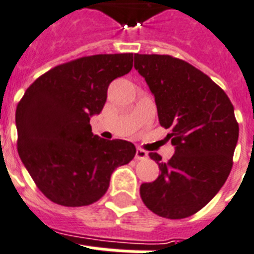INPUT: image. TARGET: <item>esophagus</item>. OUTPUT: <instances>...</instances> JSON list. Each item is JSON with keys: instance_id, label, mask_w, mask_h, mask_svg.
Instances as JSON below:
<instances>
[{"instance_id": "esophagus-1", "label": "esophagus", "mask_w": 254, "mask_h": 254, "mask_svg": "<svg viewBox=\"0 0 254 254\" xmlns=\"http://www.w3.org/2000/svg\"><path fill=\"white\" fill-rule=\"evenodd\" d=\"M147 156H148V154L145 151V150H142V148H137V151H135V159L143 160V159H146Z\"/></svg>"}]
</instances>
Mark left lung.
Instances as JSON below:
<instances>
[{
    "mask_svg": "<svg viewBox=\"0 0 254 254\" xmlns=\"http://www.w3.org/2000/svg\"><path fill=\"white\" fill-rule=\"evenodd\" d=\"M134 67L155 98L167 139L175 147L159 164L155 181L139 188L141 198L156 215L183 219L206 206L227 180L239 138L234 106L205 73L167 55H134Z\"/></svg>",
    "mask_w": 254,
    "mask_h": 254,
    "instance_id": "1",
    "label": "left lung"
}]
</instances>
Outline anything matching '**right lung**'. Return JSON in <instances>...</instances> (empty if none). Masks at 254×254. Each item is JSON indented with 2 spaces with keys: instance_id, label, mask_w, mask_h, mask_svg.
<instances>
[{
  "instance_id": "add662e5",
  "label": "right lung",
  "mask_w": 254,
  "mask_h": 254,
  "mask_svg": "<svg viewBox=\"0 0 254 254\" xmlns=\"http://www.w3.org/2000/svg\"><path fill=\"white\" fill-rule=\"evenodd\" d=\"M133 67V53L95 55L53 67L35 80L16 107L18 154L41 193L69 207L106 194L111 175L135 155L124 139L92 134L113 79Z\"/></svg>"
}]
</instances>
